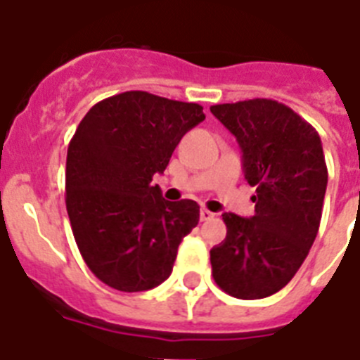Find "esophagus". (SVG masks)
I'll return each instance as SVG.
<instances>
[{
  "label": "esophagus",
  "mask_w": 360,
  "mask_h": 360,
  "mask_svg": "<svg viewBox=\"0 0 360 360\" xmlns=\"http://www.w3.org/2000/svg\"><path fill=\"white\" fill-rule=\"evenodd\" d=\"M214 216H216V214L210 212V210H207V208H201V210H199V217H201V221H210V219H214Z\"/></svg>",
  "instance_id": "1"
}]
</instances>
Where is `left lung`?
<instances>
[{"instance_id":"obj_1","label":"left lung","mask_w":360,"mask_h":360,"mask_svg":"<svg viewBox=\"0 0 360 360\" xmlns=\"http://www.w3.org/2000/svg\"><path fill=\"white\" fill-rule=\"evenodd\" d=\"M212 115L236 137L255 216L223 214L226 238L210 250L212 276L241 300L271 297L304 264L322 217L328 168L309 122L271 98L216 104Z\"/></svg>"}]
</instances>
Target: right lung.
Segmentation results:
<instances>
[{
  "instance_id": "right-lung-1",
  "label": "right lung",
  "mask_w": 360,
  "mask_h": 360,
  "mask_svg": "<svg viewBox=\"0 0 360 360\" xmlns=\"http://www.w3.org/2000/svg\"><path fill=\"white\" fill-rule=\"evenodd\" d=\"M203 120L194 102L126 91L93 105L78 124L68 148L65 207L84 262L105 285L148 291L170 276L199 205L166 201L150 183Z\"/></svg>"
}]
</instances>
